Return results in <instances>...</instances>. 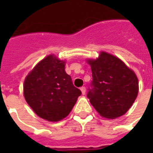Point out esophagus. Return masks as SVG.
<instances>
[{
  "label": "esophagus",
  "mask_w": 153,
  "mask_h": 153,
  "mask_svg": "<svg viewBox=\"0 0 153 153\" xmlns=\"http://www.w3.org/2000/svg\"><path fill=\"white\" fill-rule=\"evenodd\" d=\"M80 90H81L82 91V94L84 95V94H86V87H85V86H82L81 88H80Z\"/></svg>",
  "instance_id": "esophagus-1"
}]
</instances>
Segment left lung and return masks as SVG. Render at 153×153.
Here are the masks:
<instances>
[{"label": "left lung", "mask_w": 153, "mask_h": 153, "mask_svg": "<svg viewBox=\"0 0 153 153\" xmlns=\"http://www.w3.org/2000/svg\"><path fill=\"white\" fill-rule=\"evenodd\" d=\"M93 80L87 98L102 117L114 119L128 111L137 97L138 79L120 59L102 51L96 59H88Z\"/></svg>", "instance_id": "left-lung-1"}]
</instances>
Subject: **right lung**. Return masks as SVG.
Segmentation results:
<instances>
[{
  "label": "right lung",
  "mask_w": 153,
  "mask_h": 153,
  "mask_svg": "<svg viewBox=\"0 0 153 153\" xmlns=\"http://www.w3.org/2000/svg\"><path fill=\"white\" fill-rule=\"evenodd\" d=\"M65 71V61L50 55L27 75L24 96L36 114L49 121H59L71 111L81 95Z\"/></svg>",
  "instance_id": "add662e5"
}]
</instances>
